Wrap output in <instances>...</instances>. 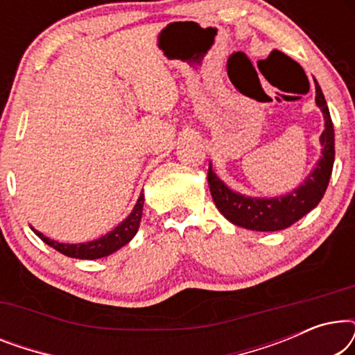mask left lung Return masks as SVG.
Instances as JSON below:
<instances>
[{"label":"left lung","instance_id":"8db88e82","mask_svg":"<svg viewBox=\"0 0 355 355\" xmlns=\"http://www.w3.org/2000/svg\"><path fill=\"white\" fill-rule=\"evenodd\" d=\"M317 89V105L322 108L324 116V130L320 137L322 142V158L318 159L317 168L309 174L302 186L283 197L275 198H252L241 196L213 173L211 163L208 166V186L213 202L223 216L232 225L245 227L252 231H281L294 225L310 210L318 205L327 191L329 178H331L334 163V129L324 95L315 80Z\"/></svg>","mask_w":355,"mask_h":355}]
</instances>
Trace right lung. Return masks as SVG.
Returning a JSON list of instances; mask_svg holds the SVG:
<instances>
[{"mask_svg": "<svg viewBox=\"0 0 355 355\" xmlns=\"http://www.w3.org/2000/svg\"><path fill=\"white\" fill-rule=\"evenodd\" d=\"M142 208H144V193H140L137 203H135L134 210L130 211V215L121 223L119 226H116L113 231L108 234L100 237V239L92 241V242H82V244H61V242L48 239L46 236H43L42 232L33 230V232L40 237V239L48 244L53 249L61 252L72 259H80V260H95L106 257L113 252L119 250L121 247L128 244V242L135 236V232L139 230L140 218H142Z\"/></svg>", "mask_w": 355, "mask_h": 355, "instance_id": "1", "label": "right lung"}]
</instances>
